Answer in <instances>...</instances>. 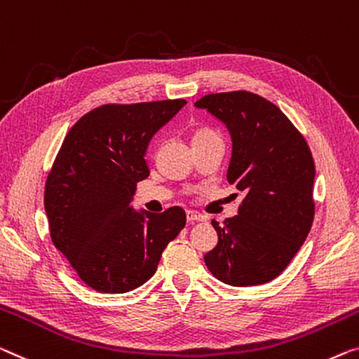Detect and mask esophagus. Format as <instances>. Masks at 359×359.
<instances>
[{"instance_id": "34e87169", "label": "esophagus", "mask_w": 359, "mask_h": 359, "mask_svg": "<svg viewBox=\"0 0 359 359\" xmlns=\"http://www.w3.org/2000/svg\"><path fill=\"white\" fill-rule=\"evenodd\" d=\"M187 221H189L190 224L203 222V221H206V216H203V214L196 212V211H187Z\"/></svg>"}]
</instances>
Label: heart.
I'll use <instances>...</instances> for the list:
<instances>
[{"instance_id":"1","label":"heart","mask_w":359,"mask_h":359,"mask_svg":"<svg viewBox=\"0 0 359 359\" xmlns=\"http://www.w3.org/2000/svg\"><path fill=\"white\" fill-rule=\"evenodd\" d=\"M203 135H211V132L210 130H200V132L195 133V137H203Z\"/></svg>"}]
</instances>
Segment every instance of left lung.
I'll return each mask as SVG.
<instances>
[{
	"instance_id": "1",
	"label": "left lung",
	"mask_w": 359,
	"mask_h": 359,
	"mask_svg": "<svg viewBox=\"0 0 359 359\" xmlns=\"http://www.w3.org/2000/svg\"><path fill=\"white\" fill-rule=\"evenodd\" d=\"M232 138L229 184L245 198L238 214L212 221L219 242L205 255L211 274L233 287L261 285L285 269L314 219V161L288 117L251 92L211 93L195 103Z\"/></svg>"
}]
</instances>
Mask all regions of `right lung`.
<instances>
[{"mask_svg":"<svg viewBox=\"0 0 359 359\" xmlns=\"http://www.w3.org/2000/svg\"><path fill=\"white\" fill-rule=\"evenodd\" d=\"M185 104H104L80 117L64 138L46 179L45 211L55 247L96 292L143 285L185 227L179 206L154 214L130 205L137 182L149 175V140Z\"/></svg>","mask_w":359,"mask_h":359,"instance_id":"1","label":"right lung"}]
</instances>
